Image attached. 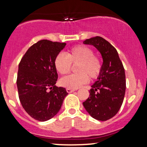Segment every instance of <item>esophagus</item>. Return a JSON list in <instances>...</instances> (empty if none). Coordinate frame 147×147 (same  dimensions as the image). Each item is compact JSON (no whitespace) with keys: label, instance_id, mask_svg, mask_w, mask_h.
Listing matches in <instances>:
<instances>
[{"label":"esophagus","instance_id":"1","mask_svg":"<svg viewBox=\"0 0 147 147\" xmlns=\"http://www.w3.org/2000/svg\"><path fill=\"white\" fill-rule=\"evenodd\" d=\"M66 91L68 92V93H71V92H74V91H75V89H70V88H67L66 89Z\"/></svg>","mask_w":147,"mask_h":147}]
</instances>
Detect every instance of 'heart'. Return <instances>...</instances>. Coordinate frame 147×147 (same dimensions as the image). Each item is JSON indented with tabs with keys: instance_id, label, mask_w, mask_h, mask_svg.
Here are the masks:
<instances>
[{
	"instance_id": "heart-1",
	"label": "heart",
	"mask_w": 147,
	"mask_h": 147,
	"mask_svg": "<svg viewBox=\"0 0 147 147\" xmlns=\"http://www.w3.org/2000/svg\"><path fill=\"white\" fill-rule=\"evenodd\" d=\"M72 63L77 64V74L68 75L60 80L62 86L77 89L88 82V77L95 79L100 75L102 63L95 56L92 49L85 45H77L68 50L67 55L59 53L54 59V65L57 72L65 75L70 71Z\"/></svg>"
}]
</instances>
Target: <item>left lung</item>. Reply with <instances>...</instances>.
Segmentation results:
<instances>
[{
	"label": "left lung",
	"instance_id": "left-lung-1",
	"mask_svg": "<svg viewBox=\"0 0 147 147\" xmlns=\"http://www.w3.org/2000/svg\"><path fill=\"white\" fill-rule=\"evenodd\" d=\"M84 43L93 45L103 59L100 75L91 86L89 97L83 102L84 107L94 119L108 120L117 113L124 100L126 90L124 66L116 49L102 37H92Z\"/></svg>",
	"mask_w": 147,
	"mask_h": 147
}]
</instances>
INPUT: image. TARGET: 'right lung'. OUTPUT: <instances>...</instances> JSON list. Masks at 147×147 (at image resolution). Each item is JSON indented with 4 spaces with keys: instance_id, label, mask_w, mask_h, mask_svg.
<instances>
[{
    "instance_id": "obj_1",
    "label": "right lung",
    "mask_w": 147,
    "mask_h": 147,
    "mask_svg": "<svg viewBox=\"0 0 147 147\" xmlns=\"http://www.w3.org/2000/svg\"><path fill=\"white\" fill-rule=\"evenodd\" d=\"M65 45L41 40L28 49L18 65L20 102L27 113L40 122L56 115L68 94L65 88L55 85L58 75L54 65L55 57Z\"/></svg>"
}]
</instances>
